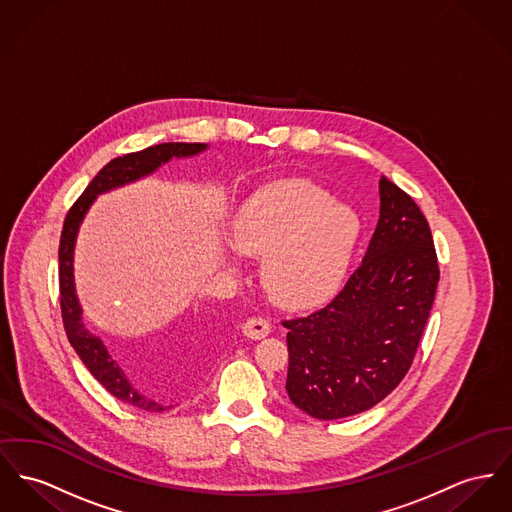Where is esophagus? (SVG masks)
<instances>
[{
	"mask_svg": "<svg viewBox=\"0 0 512 512\" xmlns=\"http://www.w3.org/2000/svg\"><path fill=\"white\" fill-rule=\"evenodd\" d=\"M270 330H272L270 322L266 318H262V316H252L242 326L244 336L250 338V340H262V338H266L270 334Z\"/></svg>",
	"mask_w": 512,
	"mask_h": 512,
	"instance_id": "esophagus-1",
	"label": "esophagus"
}]
</instances>
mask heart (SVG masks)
<instances>
[{"label":"heart","instance_id":"1","mask_svg":"<svg viewBox=\"0 0 512 512\" xmlns=\"http://www.w3.org/2000/svg\"><path fill=\"white\" fill-rule=\"evenodd\" d=\"M359 233L357 217L307 180H277L240 207L233 244L262 256L264 289L283 305L326 297L340 281ZM231 262H235L231 258Z\"/></svg>","mask_w":512,"mask_h":512}]
</instances>
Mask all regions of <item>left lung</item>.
I'll return each instance as SVG.
<instances>
[{
	"mask_svg": "<svg viewBox=\"0 0 512 512\" xmlns=\"http://www.w3.org/2000/svg\"><path fill=\"white\" fill-rule=\"evenodd\" d=\"M378 188L380 217L361 266L328 305L283 320L285 388L316 419L384 400L408 375L435 301L441 272L425 215L386 176Z\"/></svg>",
	"mask_w": 512,
	"mask_h": 512,
	"instance_id": "obj_1",
	"label": "left lung"
}]
</instances>
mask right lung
Returning <instances> with one entry per match:
<instances>
[{
    "label": "right lung",
    "instance_id": "right-lung-1",
    "mask_svg": "<svg viewBox=\"0 0 512 512\" xmlns=\"http://www.w3.org/2000/svg\"><path fill=\"white\" fill-rule=\"evenodd\" d=\"M205 147H207L205 143H161V145H153L136 153H126L122 157L112 159L89 182L85 192L75 200V204L69 207L68 215L64 219L60 250H58V260H60L58 275H60V308H62L66 336L75 353L79 355V359L83 361V365L89 369V373L95 376L114 398L145 411H165L172 406L169 408L161 406L159 402L137 392L136 386L128 380L126 373L108 355L103 341L85 328L81 307L73 287V244H75L79 223L83 221V215L87 213L89 205L93 204L97 194H103L106 190H112L116 186L137 180L145 174H151L172 157H190L204 151Z\"/></svg>",
    "mask_w": 512,
    "mask_h": 512
}]
</instances>
